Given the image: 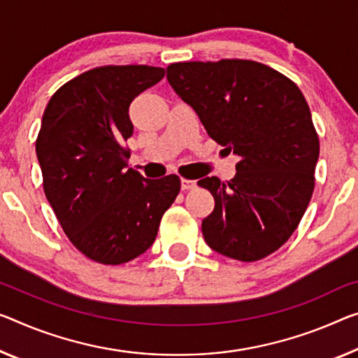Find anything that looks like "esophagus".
Listing matches in <instances>:
<instances>
[{"mask_svg": "<svg viewBox=\"0 0 358 358\" xmlns=\"http://www.w3.org/2000/svg\"><path fill=\"white\" fill-rule=\"evenodd\" d=\"M196 187L195 180H189V179H180V189L182 190H192Z\"/></svg>", "mask_w": 358, "mask_h": 358, "instance_id": "esophagus-1", "label": "esophagus"}]
</instances>
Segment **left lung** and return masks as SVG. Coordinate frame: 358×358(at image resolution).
I'll use <instances>...</instances> for the list:
<instances>
[{"instance_id":"left-lung-1","label":"left lung","mask_w":358,"mask_h":358,"mask_svg":"<svg viewBox=\"0 0 358 358\" xmlns=\"http://www.w3.org/2000/svg\"><path fill=\"white\" fill-rule=\"evenodd\" d=\"M166 71L208 136L240 157L230 182L198 180L216 201L201 222L205 241L232 259H262L294 232L313 192L320 145L304 96L252 60L179 62Z\"/></svg>"}]
</instances>
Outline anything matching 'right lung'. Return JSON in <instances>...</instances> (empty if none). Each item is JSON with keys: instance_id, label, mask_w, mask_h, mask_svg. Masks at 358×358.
<instances>
[{"instance_id": "obj_1", "label": "right lung", "mask_w": 358, "mask_h": 358, "mask_svg": "<svg viewBox=\"0 0 358 358\" xmlns=\"http://www.w3.org/2000/svg\"><path fill=\"white\" fill-rule=\"evenodd\" d=\"M163 76L148 65L85 71L43 113L36 157L46 198L71 243L96 262L117 266L145 252L180 190L176 174L145 179L128 169L122 147L134 129L131 102Z\"/></svg>"}]
</instances>
